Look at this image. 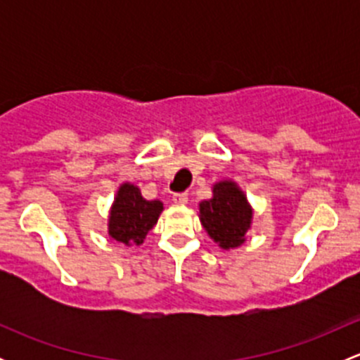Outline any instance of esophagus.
<instances>
[{
    "instance_id": "1",
    "label": "esophagus",
    "mask_w": 360,
    "mask_h": 360,
    "mask_svg": "<svg viewBox=\"0 0 360 360\" xmlns=\"http://www.w3.org/2000/svg\"><path fill=\"white\" fill-rule=\"evenodd\" d=\"M172 202L176 203V205H186V203H188V195L186 193H176L172 197Z\"/></svg>"
}]
</instances>
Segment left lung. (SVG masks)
<instances>
[{"instance_id": "obj_1", "label": "left lung", "mask_w": 360, "mask_h": 360, "mask_svg": "<svg viewBox=\"0 0 360 360\" xmlns=\"http://www.w3.org/2000/svg\"><path fill=\"white\" fill-rule=\"evenodd\" d=\"M198 210L203 230L221 249H237L248 240L254 209L233 179L216 181L212 197L198 203Z\"/></svg>"}]
</instances>
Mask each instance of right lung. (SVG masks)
I'll return each mask as SVG.
<instances>
[{"mask_svg":"<svg viewBox=\"0 0 360 360\" xmlns=\"http://www.w3.org/2000/svg\"><path fill=\"white\" fill-rule=\"evenodd\" d=\"M162 210V202L146 200L136 184L122 183L110 207L108 235L127 248L141 245L148 231L157 224Z\"/></svg>","mask_w":360,"mask_h":360,"instance_id":"add662e5","label":"right lung"}]
</instances>
